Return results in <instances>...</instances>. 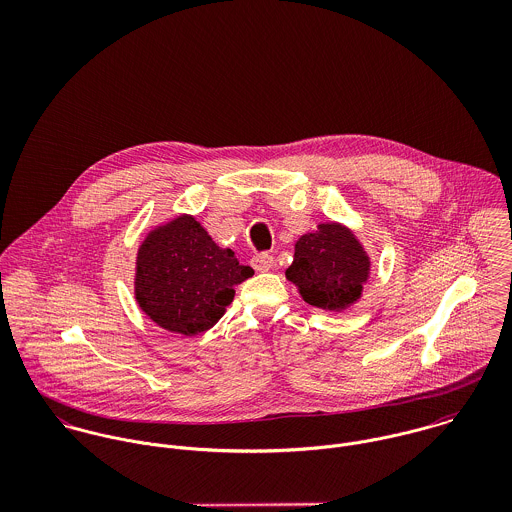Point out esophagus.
<instances>
[{
    "label": "esophagus",
    "instance_id": "1",
    "mask_svg": "<svg viewBox=\"0 0 512 512\" xmlns=\"http://www.w3.org/2000/svg\"><path fill=\"white\" fill-rule=\"evenodd\" d=\"M274 264H276V260L270 254H256L252 258V268L256 272H268V270L274 268Z\"/></svg>",
    "mask_w": 512,
    "mask_h": 512
}]
</instances>
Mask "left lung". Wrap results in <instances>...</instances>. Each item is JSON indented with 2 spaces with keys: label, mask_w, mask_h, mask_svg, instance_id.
<instances>
[{
  "label": "left lung",
  "mask_w": 512,
  "mask_h": 512,
  "mask_svg": "<svg viewBox=\"0 0 512 512\" xmlns=\"http://www.w3.org/2000/svg\"><path fill=\"white\" fill-rule=\"evenodd\" d=\"M368 270V256L355 234L343 224L327 222L295 242L286 278L309 305L341 311L361 297Z\"/></svg>",
  "instance_id": "left-lung-1"
}]
</instances>
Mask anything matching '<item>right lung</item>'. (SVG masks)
<instances>
[{"instance_id": "1", "label": "right lung", "mask_w": 512, "mask_h": 512, "mask_svg": "<svg viewBox=\"0 0 512 512\" xmlns=\"http://www.w3.org/2000/svg\"><path fill=\"white\" fill-rule=\"evenodd\" d=\"M254 270L220 248L193 217H177L147 234L138 250L136 299L163 329L199 335L234 299Z\"/></svg>"}]
</instances>
